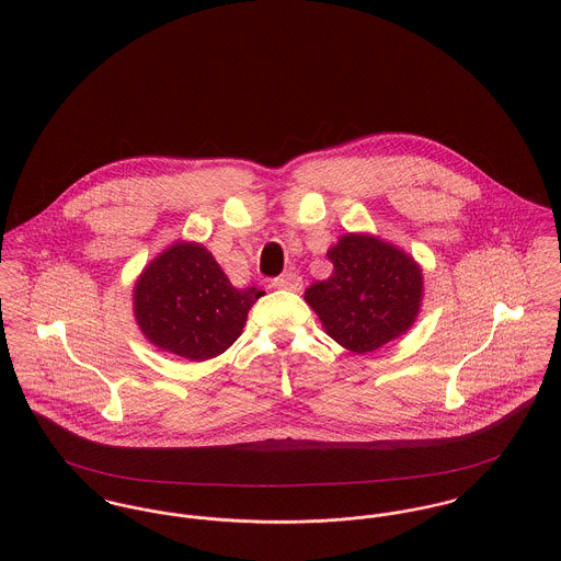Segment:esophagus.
Instances as JSON below:
<instances>
[{"label":"esophagus","instance_id":"1","mask_svg":"<svg viewBox=\"0 0 561 561\" xmlns=\"http://www.w3.org/2000/svg\"><path fill=\"white\" fill-rule=\"evenodd\" d=\"M272 285L276 289H285V291H300L302 289V278L296 272H287V274L274 278Z\"/></svg>","mask_w":561,"mask_h":561}]
</instances>
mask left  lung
<instances>
[{
  "label": "left lung",
  "instance_id": "left-lung-1",
  "mask_svg": "<svg viewBox=\"0 0 561 561\" xmlns=\"http://www.w3.org/2000/svg\"><path fill=\"white\" fill-rule=\"evenodd\" d=\"M325 254L334 270L305 291V300L328 336L367 354L412 328L423 302V272L414 256L371 233H345Z\"/></svg>",
  "mask_w": 561,
  "mask_h": 561
}]
</instances>
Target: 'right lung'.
Wrapping results in <instances>:
<instances>
[{
    "label": "right lung",
    "mask_w": 561,
    "mask_h": 561,
    "mask_svg": "<svg viewBox=\"0 0 561 561\" xmlns=\"http://www.w3.org/2000/svg\"><path fill=\"white\" fill-rule=\"evenodd\" d=\"M265 291L231 285L198 241H174L134 285V318L151 345L201 363L227 352Z\"/></svg>",
    "instance_id": "obj_1"
}]
</instances>
